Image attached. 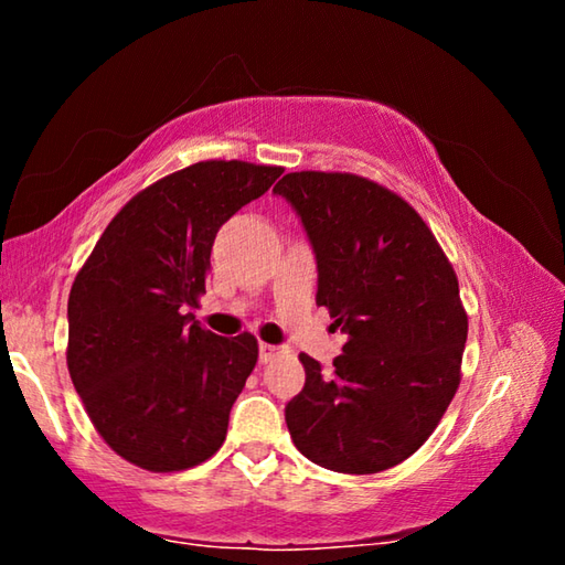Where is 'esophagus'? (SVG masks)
Masks as SVG:
<instances>
[{
  "label": "esophagus",
  "instance_id": "34e87169",
  "mask_svg": "<svg viewBox=\"0 0 565 565\" xmlns=\"http://www.w3.org/2000/svg\"><path fill=\"white\" fill-rule=\"evenodd\" d=\"M284 349L281 347H274V343H262L259 347V356H262V361L266 363V361H271L274 356H279Z\"/></svg>",
  "mask_w": 565,
  "mask_h": 565
}]
</instances>
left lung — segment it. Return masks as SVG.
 <instances>
[{
    "mask_svg": "<svg viewBox=\"0 0 565 565\" xmlns=\"http://www.w3.org/2000/svg\"><path fill=\"white\" fill-rule=\"evenodd\" d=\"M301 216L317 303L349 341L286 406L296 448L339 473H379L434 434L461 384L468 313L451 262L396 191L349 171H291L274 186Z\"/></svg>",
    "mask_w": 565,
    "mask_h": 565,
    "instance_id": "left-lung-1",
    "label": "left lung"
}]
</instances>
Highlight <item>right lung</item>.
<instances>
[{"label":"right lung","instance_id":"add662e5","mask_svg":"<svg viewBox=\"0 0 565 565\" xmlns=\"http://www.w3.org/2000/svg\"><path fill=\"white\" fill-rule=\"evenodd\" d=\"M281 167L196 161L131 196L70 291L66 366L114 454L154 473L186 471L222 448L228 411L259 359L244 331L189 323L206 294L216 232Z\"/></svg>","mask_w":565,"mask_h":565}]
</instances>
